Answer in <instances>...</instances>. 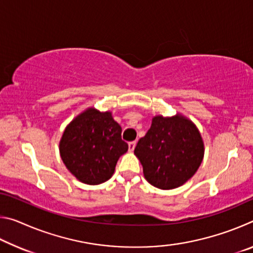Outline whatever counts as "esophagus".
Returning <instances> with one entry per match:
<instances>
[{"instance_id":"1","label":"esophagus","mask_w":253,"mask_h":253,"mask_svg":"<svg viewBox=\"0 0 253 253\" xmlns=\"http://www.w3.org/2000/svg\"><path fill=\"white\" fill-rule=\"evenodd\" d=\"M135 146H136V142H130L128 143V149H129L130 152H132L135 149Z\"/></svg>"}]
</instances>
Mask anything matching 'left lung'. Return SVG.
<instances>
[{
    "mask_svg": "<svg viewBox=\"0 0 253 253\" xmlns=\"http://www.w3.org/2000/svg\"><path fill=\"white\" fill-rule=\"evenodd\" d=\"M148 183L162 190L183 185L200 168L204 145L198 128L182 116L154 117L135 147Z\"/></svg>",
    "mask_w": 253,
    "mask_h": 253,
    "instance_id": "obj_1",
    "label": "left lung"
}]
</instances>
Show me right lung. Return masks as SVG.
Masks as SVG:
<instances>
[{
  "label": "right lung",
  "instance_id": "right-lung-1",
  "mask_svg": "<svg viewBox=\"0 0 253 253\" xmlns=\"http://www.w3.org/2000/svg\"><path fill=\"white\" fill-rule=\"evenodd\" d=\"M128 151L122 127L111 114L89 108L72 121L60 142V155L80 182L97 185L111 177L118 158Z\"/></svg>",
  "mask_w": 253,
  "mask_h": 253
}]
</instances>
